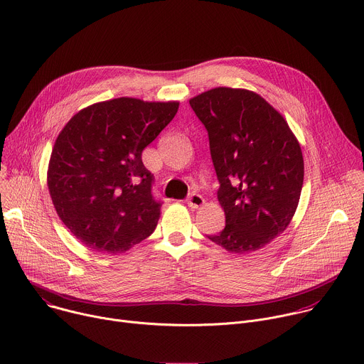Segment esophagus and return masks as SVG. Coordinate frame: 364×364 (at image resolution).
I'll list each match as a JSON object with an SVG mask.
<instances>
[{
    "label": "esophagus",
    "mask_w": 364,
    "mask_h": 364,
    "mask_svg": "<svg viewBox=\"0 0 364 364\" xmlns=\"http://www.w3.org/2000/svg\"><path fill=\"white\" fill-rule=\"evenodd\" d=\"M187 204L191 207V209H198V207L204 204V198L197 193H191L187 197Z\"/></svg>",
    "instance_id": "esophagus-1"
}]
</instances>
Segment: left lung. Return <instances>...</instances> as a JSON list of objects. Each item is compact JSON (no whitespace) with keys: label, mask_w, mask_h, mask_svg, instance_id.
<instances>
[{"label":"left lung","mask_w":364,"mask_h":364,"mask_svg":"<svg viewBox=\"0 0 364 364\" xmlns=\"http://www.w3.org/2000/svg\"><path fill=\"white\" fill-rule=\"evenodd\" d=\"M190 107L209 135L226 226L212 242L232 253L268 245L289 225L301 196V146L282 115L255 92L216 87Z\"/></svg>","instance_id":"obj_1"}]
</instances>
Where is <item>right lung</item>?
<instances>
[{"instance_id":"obj_1","label":"right lung","mask_w":364,"mask_h":364,"mask_svg":"<svg viewBox=\"0 0 364 364\" xmlns=\"http://www.w3.org/2000/svg\"><path fill=\"white\" fill-rule=\"evenodd\" d=\"M178 102L118 97L77 112L51 151L47 184L66 228L90 250L121 253L160 219L142 151L173 121Z\"/></svg>"}]
</instances>
